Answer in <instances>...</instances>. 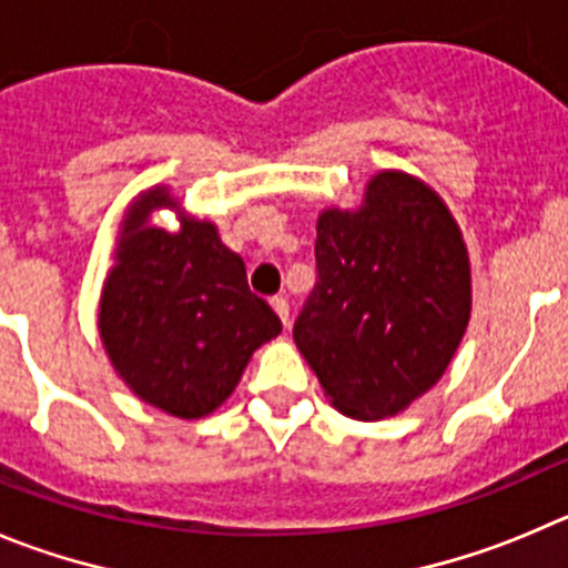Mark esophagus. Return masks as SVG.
<instances>
[{
    "instance_id": "34e87169",
    "label": "esophagus",
    "mask_w": 568,
    "mask_h": 568,
    "mask_svg": "<svg viewBox=\"0 0 568 568\" xmlns=\"http://www.w3.org/2000/svg\"><path fill=\"white\" fill-rule=\"evenodd\" d=\"M272 308L277 311L280 322H283V325L288 327V325H291V308H288V300H285V296H274V300H272Z\"/></svg>"
}]
</instances>
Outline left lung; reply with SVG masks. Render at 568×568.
Masks as SVG:
<instances>
[{
	"label": "left lung",
	"mask_w": 568,
	"mask_h": 568,
	"mask_svg": "<svg viewBox=\"0 0 568 568\" xmlns=\"http://www.w3.org/2000/svg\"><path fill=\"white\" fill-rule=\"evenodd\" d=\"M320 283L294 342L353 420L409 409L452 364L470 320V257L443 195L381 171L358 206L316 221Z\"/></svg>",
	"instance_id": "left-lung-1"
}]
</instances>
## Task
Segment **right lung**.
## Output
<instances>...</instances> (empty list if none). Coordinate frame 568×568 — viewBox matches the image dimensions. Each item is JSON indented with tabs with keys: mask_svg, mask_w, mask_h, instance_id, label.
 <instances>
[{
	"mask_svg": "<svg viewBox=\"0 0 568 568\" xmlns=\"http://www.w3.org/2000/svg\"><path fill=\"white\" fill-rule=\"evenodd\" d=\"M156 209L178 212L176 233L152 224ZM280 331L219 226L190 215L168 184L134 195L116 226L98 333L114 373L140 400L182 420L212 415L235 392L254 349Z\"/></svg>",
	"mask_w": 568,
	"mask_h": 568,
	"instance_id": "1",
	"label": "right lung"
}]
</instances>
